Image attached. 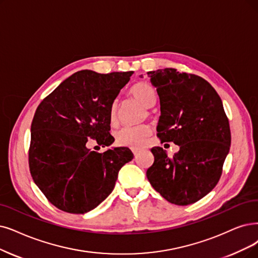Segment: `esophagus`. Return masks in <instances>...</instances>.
<instances>
[{
    "label": "esophagus",
    "instance_id": "1",
    "mask_svg": "<svg viewBox=\"0 0 258 258\" xmlns=\"http://www.w3.org/2000/svg\"><path fill=\"white\" fill-rule=\"evenodd\" d=\"M132 152H133V154H135V156L137 157V156H138V153L140 152V149H137V148H132Z\"/></svg>",
    "mask_w": 258,
    "mask_h": 258
}]
</instances>
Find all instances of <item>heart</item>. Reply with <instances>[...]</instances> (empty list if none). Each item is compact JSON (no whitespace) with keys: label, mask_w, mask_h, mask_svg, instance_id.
Wrapping results in <instances>:
<instances>
[{"label":"heart","mask_w":258,"mask_h":258,"mask_svg":"<svg viewBox=\"0 0 258 258\" xmlns=\"http://www.w3.org/2000/svg\"><path fill=\"white\" fill-rule=\"evenodd\" d=\"M130 94L145 108H151L157 102L158 94L156 89L148 82H138L130 90ZM109 120L111 126H117L118 123V105L114 101L109 112ZM152 129L149 125L127 126L116 133V141L119 145L140 148L145 145L148 138L151 136Z\"/></svg>","instance_id":"b5f03b06"}]
</instances>
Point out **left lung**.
Here are the masks:
<instances>
[{
	"label": "left lung",
	"instance_id": "left-lung-1",
	"mask_svg": "<svg viewBox=\"0 0 258 258\" xmlns=\"http://www.w3.org/2000/svg\"><path fill=\"white\" fill-rule=\"evenodd\" d=\"M147 74L160 98L158 137L162 143L173 142L180 147L172 158L163 148L153 147L154 162L147 179L168 202L195 203L218 183L230 151L231 131L221 98L197 75L174 69Z\"/></svg>",
	"mask_w": 258,
	"mask_h": 258
}]
</instances>
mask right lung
Listing matches in <instances>:
<instances>
[{"instance_id":"obj_1","label":"right lung","mask_w":258,"mask_h":258,"mask_svg":"<svg viewBox=\"0 0 258 258\" xmlns=\"http://www.w3.org/2000/svg\"><path fill=\"white\" fill-rule=\"evenodd\" d=\"M133 72L99 74L82 70L67 78L38 106L32 122L29 169L40 190L59 210L85 214L112 192L119 169L133 159L127 147L110 146V108Z\"/></svg>"}]
</instances>
